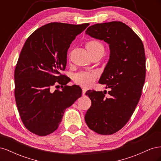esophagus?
Here are the masks:
<instances>
[{
    "label": "esophagus",
    "instance_id": "obj_1",
    "mask_svg": "<svg viewBox=\"0 0 161 161\" xmlns=\"http://www.w3.org/2000/svg\"><path fill=\"white\" fill-rule=\"evenodd\" d=\"M86 89H82V95H85V93H86Z\"/></svg>",
    "mask_w": 161,
    "mask_h": 161
}]
</instances>
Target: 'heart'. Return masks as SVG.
Here are the masks:
<instances>
[{
	"label": "heart",
	"instance_id": "heart-1",
	"mask_svg": "<svg viewBox=\"0 0 161 161\" xmlns=\"http://www.w3.org/2000/svg\"><path fill=\"white\" fill-rule=\"evenodd\" d=\"M87 49L89 52H93L98 50H104L102 43L97 40H92L87 43ZM98 76V73L96 71H82L77 73L74 76V80L77 84L84 87H89L94 83Z\"/></svg>",
	"mask_w": 161,
	"mask_h": 161
}]
</instances>
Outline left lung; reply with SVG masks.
<instances>
[{
  "label": "left lung",
  "mask_w": 161,
  "mask_h": 161,
  "mask_svg": "<svg viewBox=\"0 0 161 161\" xmlns=\"http://www.w3.org/2000/svg\"><path fill=\"white\" fill-rule=\"evenodd\" d=\"M85 33L109 44V59L99 82L110 89L111 97L105 98L106 91H87L91 106L85 119L96 133L113 134L127 124L142 94L146 76L144 45L135 32L120 21L95 24Z\"/></svg>",
  "instance_id": "obj_1"
}]
</instances>
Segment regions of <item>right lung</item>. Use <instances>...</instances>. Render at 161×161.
Instances as JSON below:
<instances>
[{"label":"right lung","mask_w":161,"mask_h":161,"mask_svg":"<svg viewBox=\"0 0 161 161\" xmlns=\"http://www.w3.org/2000/svg\"><path fill=\"white\" fill-rule=\"evenodd\" d=\"M89 25L50 23L26 40L14 70V97L23 123L31 132L40 136L53 132L66 109L81 97L79 86H66L69 78L61 71L66 69L72 42ZM55 84L63 89L52 93Z\"/></svg>","instance_id":"1"}]
</instances>
